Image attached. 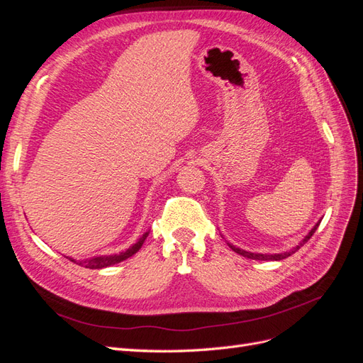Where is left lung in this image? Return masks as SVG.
<instances>
[{
	"instance_id": "1",
	"label": "left lung",
	"mask_w": 363,
	"mask_h": 363,
	"mask_svg": "<svg viewBox=\"0 0 363 363\" xmlns=\"http://www.w3.org/2000/svg\"><path fill=\"white\" fill-rule=\"evenodd\" d=\"M318 225H320V223H318L311 232H309V235H307L304 239H303V242L300 244V245H296L294 250H291V251H286V252H280V255H256V252H248V251H244V250H240V248H236L235 245H230V248H232L235 252H238V255H240V256H244V257H248V259H255V260H281V259H286V257H289L292 252H295L296 250H298L301 245H304L307 240H309L311 238H312V235L316 232V228H318Z\"/></svg>"
}]
</instances>
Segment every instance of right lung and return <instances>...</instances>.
<instances>
[{"label":"right lung","instance_id":"1","mask_svg":"<svg viewBox=\"0 0 363 363\" xmlns=\"http://www.w3.org/2000/svg\"><path fill=\"white\" fill-rule=\"evenodd\" d=\"M147 236H148V232L144 236H142L133 247H130L128 250L119 252V255L100 256V257H92V259H86V260H80V262H77L74 259H69V260L74 262V263H79V265H82L84 268H89V269H101V268H106V267H111V265H115V263H119V262H123V260L131 257L133 255H136V252L140 250L142 244L145 242Z\"/></svg>","mask_w":363,"mask_h":363}]
</instances>
